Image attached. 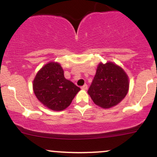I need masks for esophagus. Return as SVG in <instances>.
Listing matches in <instances>:
<instances>
[{
    "label": "esophagus",
    "mask_w": 157,
    "mask_h": 157,
    "mask_svg": "<svg viewBox=\"0 0 157 157\" xmlns=\"http://www.w3.org/2000/svg\"><path fill=\"white\" fill-rule=\"evenodd\" d=\"M81 89L82 90H87L88 89V86L86 84H85L84 86H82V87H81Z\"/></svg>",
    "instance_id": "1"
}]
</instances>
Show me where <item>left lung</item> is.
I'll use <instances>...</instances> for the list:
<instances>
[{"label":"left lung","mask_w":157,"mask_h":157,"mask_svg":"<svg viewBox=\"0 0 157 157\" xmlns=\"http://www.w3.org/2000/svg\"><path fill=\"white\" fill-rule=\"evenodd\" d=\"M129 80L122 68L112 62L100 63L88 94L102 109L117 105L128 92Z\"/></svg>","instance_id":"obj_1"}]
</instances>
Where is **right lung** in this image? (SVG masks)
I'll use <instances>...</instances> for the list:
<instances>
[{
    "mask_svg": "<svg viewBox=\"0 0 157 157\" xmlns=\"http://www.w3.org/2000/svg\"><path fill=\"white\" fill-rule=\"evenodd\" d=\"M33 91L41 103L52 111H63L70 105L80 89L64 77L60 64L49 62L37 71Z\"/></svg>",
    "mask_w": 157,
    "mask_h": 157,
    "instance_id": "1",
    "label": "right lung"
}]
</instances>
